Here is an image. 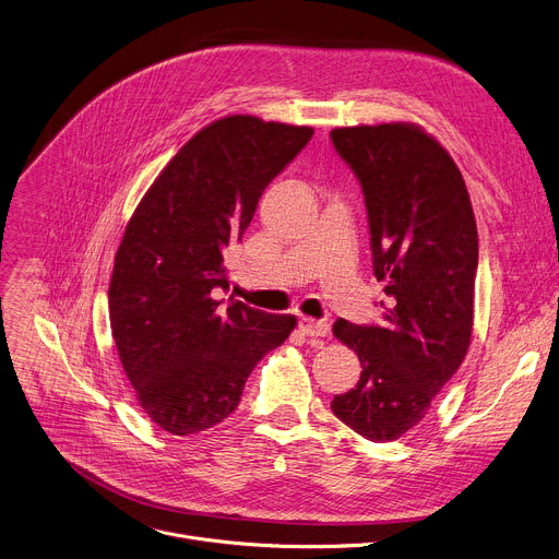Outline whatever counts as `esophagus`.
Masks as SVG:
<instances>
[{
	"mask_svg": "<svg viewBox=\"0 0 559 559\" xmlns=\"http://www.w3.org/2000/svg\"><path fill=\"white\" fill-rule=\"evenodd\" d=\"M299 329L308 337H326L331 333V324L326 320H313V318H301Z\"/></svg>",
	"mask_w": 559,
	"mask_h": 559,
	"instance_id": "34e87169",
	"label": "esophagus"
}]
</instances>
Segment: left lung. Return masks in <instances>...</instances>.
Listing matches in <instances>:
<instances>
[{
    "label": "left lung",
    "instance_id": "1",
    "mask_svg": "<svg viewBox=\"0 0 559 559\" xmlns=\"http://www.w3.org/2000/svg\"><path fill=\"white\" fill-rule=\"evenodd\" d=\"M331 142L361 186L373 273L389 295L382 324H333L361 376L331 408L361 438L393 442L466 357L477 226L460 168L415 123L335 129Z\"/></svg>",
    "mask_w": 559,
    "mask_h": 559
}]
</instances>
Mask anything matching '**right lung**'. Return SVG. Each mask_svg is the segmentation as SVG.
<instances>
[{
	"label": "right lung",
	"mask_w": 559,
	"mask_h": 559,
	"mask_svg": "<svg viewBox=\"0 0 559 559\" xmlns=\"http://www.w3.org/2000/svg\"><path fill=\"white\" fill-rule=\"evenodd\" d=\"M313 129L230 115L186 142L159 173L117 248L108 286L115 346L146 415L173 436L226 419L255 364L282 346L293 316L228 290L226 253L241 241L266 186Z\"/></svg>",
	"instance_id": "obj_1"
}]
</instances>
